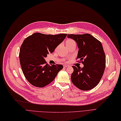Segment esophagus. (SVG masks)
Here are the masks:
<instances>
[{
  "label": "esophagus",
  "mask_w": 121,
  "mask_h": 121,
  "mask_svg": "<svg viewBox=\"0 0 121 121\" xmlns=\"http://www.w3.org/2000/svg\"><path fill=\"white\" fill-rule=\"evenodd\" d=\"M69 67V65H64V66H63V67H64V68H67V67Z\"/></svg>",
  "instance_id": "esophagus-1"
}]
</instances>
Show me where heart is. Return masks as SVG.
Instances as JSON below:
<instances>
[{
    "mask_svg": "<svg viewBox=\"0 0 121 121\" xmlns=\"http://www.w3.org/2000/svg\"><path fill=\"white\" fill-rule=\"evenodd\" d=\"M73 43H76L72 39H69L68 40H66V46H68V45H71Z\"/></svg>",
    "mask_w": 121,
    "mask_h": 121,
    "instance_id": "1",
    "label": "heart"
}]
</instances>
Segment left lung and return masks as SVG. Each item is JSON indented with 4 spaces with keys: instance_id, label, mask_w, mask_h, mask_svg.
<instances>
[{
    "instance_id": "1",
    "label": "left lung",
    "mask_w": 121,
    "mask_h": 121,
    "mask_svg": "<svg viewBox=\"0 0 121 121\" xmlns=\"http://www.w3.org/2000/svg\"><path fill=\"white\" fill-rule=\"evenodd\" d=\"M79 48L77 58L84 64L83 68L73 66L71 79L73 84L81 90L87 91L99 84L104 74L106 57L102 43L90 34H68Z\"/></svg>"
}]
</instances>
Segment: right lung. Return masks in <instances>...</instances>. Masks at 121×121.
I'll use <instances>...</instances> for the list:
<instances>
[{
    "label": "right lung",
    "mask_w": 121,
    "mask_h": 121,
    "mask_svg": "<svg viewBox=\"0 0 121 121\" xmlns=\"http://www.w3.org/2000/svg\"><path fill=\"white\" fill-rule=\"evenodd\" d=\"M66 36V34L35 33L24 40L19 51L20 63L25 77L33 86L39 88L47 86L63 69L61 64L50 66L44 58L54 52Z\"/></svg>",
    "instance_id": "add662e5"
}]
</instances>
